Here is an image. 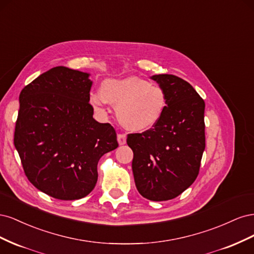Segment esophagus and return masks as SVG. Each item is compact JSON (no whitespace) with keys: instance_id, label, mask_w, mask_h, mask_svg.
I'll return each instance as SVG.
<instances>
[{"instance_id":"34e87169","label":"esophagus","mask_w":254,"mask_h":254,"mask_svg":"<svg viewBox=\"0 0 254 254\" xmlns=\"http://www.w3.org/2000/svg\"><path fill=\"white\" fill-rule=\"evenodd\" d=\"M126 139H127V136H126V134H118V142H119V144L120 145H124V144H126Z\"/></svg>"}]
</instances>
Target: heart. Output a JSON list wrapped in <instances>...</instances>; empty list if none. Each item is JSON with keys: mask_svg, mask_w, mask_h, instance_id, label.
I'll return each mask as SVG.
<instances>
[{"mask_svg": "<svg viewBox=\"0 0 254 254\" xmlns=\"http://www.w3.org/2000/svg\"><path fill=\"white\" fill-rule=\"evenodd\" d=\"M90 99L97 108H102L107 103L117 107L121 124L135 132L155 127L166 108L163 89L136 76L106 80L102 92L91 93Z\"/></svg>", "mask_w": 254, "mask_h": 254, "instance_id": "b5f03b06", "label": "heart"}]
</instances>
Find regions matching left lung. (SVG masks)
I'll return each mask as SVG.
<instances>
[{"mask_svg": "<svg viewBox=\"0 0 254 254\" xmlns=\"http://www.w3.org/2000/svg\"><path fill=\"white\" fill-rule=\"evenodd\" d=\"M163 89L166 108L158 124L127 136L133 151L132 172L139 193L152 201L170 200L196 180L205 148L204 102L175 75L150 77Z\"/></svg>", "mask_w": 254, "mask_h": 254, "instance_id": "obj_1", "label": "left lung"}]
</instances>
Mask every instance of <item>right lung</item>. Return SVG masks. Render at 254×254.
Returning a JSON list of instances; mask_svg holds the SVG:
<instances>
[{
	"label": "right lung",
	"mask_w": 254,
	"mask_h": 254,
	"mask_svg": "<svg viewBox=\"0 0 254 254\" xmlns=\"http://www.w3.org/2000/svg\"><path fill=\"white\" fill-rule=\"evenodd\" d=\"M89 73L55 66L21 91L14 147L30 183L60 200L91 193L97 163L119 144L114 128L93 119Z\"/></svg>",
	"instance_id": "1"
}]
</instances>
